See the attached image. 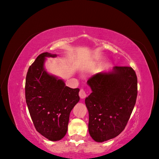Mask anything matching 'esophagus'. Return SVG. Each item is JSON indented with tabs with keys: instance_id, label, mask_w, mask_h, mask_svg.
I'll use <instances>...</instances> for the list:
<instances>
[{
	"instance_id": "1",
	"label": "esophagus",
	"mask_w": 159,
	"mask_h": 159,
	"mask_svg": "<svg viewBox=\"0 0 159 159\" xmlns=\"http://www.w3.org/2000/svg\"><path fill=\"white\" fill-rule=\"evenodd\" d=\"M86 96H87V94H86L85 91L84 90H83V89L80 90V92H79V97H80V98L81 99H84V98H86Z\"/></svg>"
}]
</instances>
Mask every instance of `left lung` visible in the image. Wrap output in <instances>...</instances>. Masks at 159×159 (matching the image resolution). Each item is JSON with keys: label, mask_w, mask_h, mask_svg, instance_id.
Masks as SVG:
<instances>
[{"label": "left lung", "mask_w": 159, "mask_h": 159, "mask_svg": "<svg viewBox=\"0 0 159 159\" xmlns=\"http://www.w3.org/2000/svg\"><path fill=\"white\" fill-rule=\"evenodd\" d=\"M92 93L85 99L89 113L91 138L102 142L124 130L138 95V79L132 67L114 66L99 72L87 81Z\"/></svg>", "instance_id": "left-lung-1"}]
</instances>
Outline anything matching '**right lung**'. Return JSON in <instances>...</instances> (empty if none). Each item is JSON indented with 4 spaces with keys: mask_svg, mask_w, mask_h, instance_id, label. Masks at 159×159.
<instances>
[{
    "mask_svg": "<svg viewBox=\"0 0 159 159\" xmlns=\"http://www.w3.org/2000/svg\"><path fill=\"white\" fill-rule=\"evenodd\" d=\"M43 52L29 66L26 77L25 98L36 130L50 141L62 139L67 132L70 112L79 102V88L67 87L63 80L45 71Z\"/></svg>",
    "mask_w": 159,
    "mask_h": 159,
    "instance_id": "right-lung-1",
    "label": "right lung"
}]
</instances>
